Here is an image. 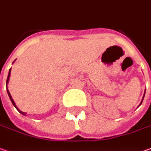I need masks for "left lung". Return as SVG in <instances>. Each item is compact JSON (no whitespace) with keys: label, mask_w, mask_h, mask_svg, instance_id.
<instances>
[{"label":"left lung","mask_w":151,"mask_h":151,"mask_svg":"<svg viewBox=\"0 0 151 151\" xmlns=\"http://www.w3.org/2000/svg\"><path fill=\"white\" fill-rule=\"evenodd\" d=\"M143 99H144V96H143ZM142 101H143V100H142ZM142 103H141V104H142Z\"/></svg>","instance_id":"left-lung-1"}]
</instances>
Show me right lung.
Here are the masks:
<instances>
[{"mask_svg":"<svg viewBox=\"0 0 151 151\" xmlns=\"http://www.w3.org/2000/svg\"><path fill=\"white\" fill-rule=\"evenodd\" d=\"M10 72H11V68H9V73H8V77H7V80H6V85H7V83H8V82H9V76H10ZM7 89V88H6ZM7 93H8V95H9V99H10V101H11V102H12V104H13V105L15 107V108L17 109V110L19 111V112L21 114H23V115H25V114L26 113H24V112H22L21 110H19V109L17 108L16 107V105H15V103H14V101H13V99H12V97H11V96H10V93H9V90L7 89Z\"/></svg>","mask_w":151,"mask_h":151,"instance_id":"right-lung-1","label":"right lung"}]
</instances>
